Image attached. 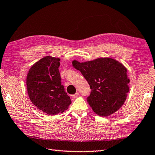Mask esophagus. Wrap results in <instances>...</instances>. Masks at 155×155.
Here are the masks:
<instances>
[{
  "label": "esophagus",
  "instance_id": "1",
  "mask_svg": "<svg viewBox=\"0 0 155 155\" xmlns=\"http://www.w3.org/2000/svg\"><path fill=\"white\" fill-rule=\"evenodd\" d=\"M78 95H79V93H78V92H76L75 94L72 95L71 96H72V97H73V98H75V97H77Z\"/></svg>",
  "mask_w": 155,
  "mask_h": 155
}]
</instances>
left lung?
<instances>
[{
    "mask_svg": "<svg viewBox=\"0 0 155 155\" xmlns=\"http://www.w3.org/2000/svg\"><path fill=\"white\" fill-rule=\"evenodd\" d=\"M72 64L88 82L91 93L87 101L95 113L106 117L121 108L130 81L123 64L109 58L82 63L74 60Z\"/></svg>",
    "mask_w": 155,
    "mask_h": 155,
    "instance_id": "left-lung-1",
    "label": "left lung"
}]
</instances>
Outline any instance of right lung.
I'll return each instance as SVG.
<instances>
[{
	"instance_id": "right-lung-1",
	"label": "right lung",
	"mask_w": 155,
	"mask_h": 155,
	"mask_svg": "<svg viewBox=\"0 0 155 155\" xmlns=\"http://www.w3.org/2000/svg\"><path fill=\"white\" fill-rule=\"evenodd\" d=\"M60 59L46 56L34 64L26 78L27 91L32 104L48 115L62 113L71 104L61 85Z\"/></svg>"
}]
</instances>
